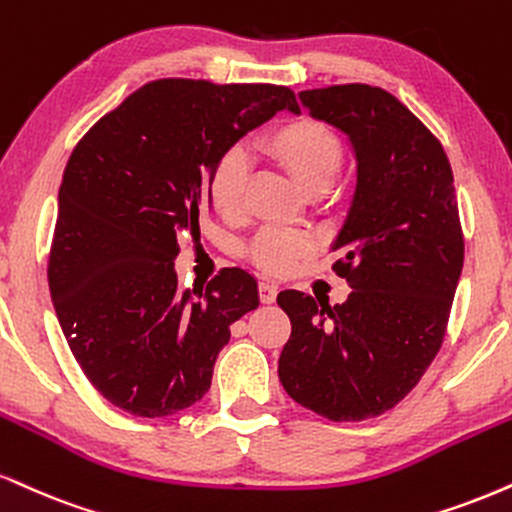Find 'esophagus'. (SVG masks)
<instances>
[{
	"label": "esophagus",
	"mask_w": 512,
	"mask_h": 512,
	"mask_svg": "<svg viewBox=\"0 0 512 512\" xmlns=\"http://www.w3.org/2000/svg\"><path fill=\"white\" fill-rule=\"evenodd\" d=\"M276 293H279V288H276L274 283H269V281L260 283V300L264 305H272L276 300Z\"/></svg>",
	"instance_id": "1"
}]
</instances>
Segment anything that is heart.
Segmentation results:
<instances>
[{
	"instance_id": "1",
	"label": "heart",
	"mask_w": 512,
	"mask_h": 512,
	"mask_svg": "<svg viewBox=\"0 0 512 512\" xmlns=\"http://www.w3.org/2000/svg\"><path fill=\"white\" fill-rule=\"evenodd\" d=\"M267 155L305 193H324L343 164V140L334 128L317 119L283 121L260 138ZM209 205L219 217L236 221L248 209V169L238 152H226L214 162L207 178ZM315 250V238L293 229H264L252 238L248 255L264 274H286L300 257Z\"/></svg>"
}]
</instances>
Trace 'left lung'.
Returning <instances> with one entry per match:
<instances>
[{"label":"left lung","instance_id":"8db88e82","mask_svg":"<svg viewBox=\"0 0 512 512\" xmlns=\"http://www.w3.org/2000/svg\"><path fill=\"white\" fill-rule=\"evenodd\" d=\"M300 100L355 147V200L331 264L353 291L334 307L279 293L291 317L279 379L324 420L362 422L396 408L446 338L465 260L453 171L439 138L391 92L346 83Z\"/></svg>","mask_w":512,"mask_h":512}]
</instances>
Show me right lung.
I'll use <instances>...</instances> for the list:
<instances>
[{
	"instance_id": "1",
	"label": "right lung",
	"mask_w": 512,
	"mask_h": 512,
	"mask_svg": "<svg viewBox=\"0 0 512 512\" xmlns=\"http://www.w3.org/2000/svg\"><path fill=\"white\" fill-rule=\"evenodd\" d=\"M286 85L162 78L128 95L73 147L59 190L47 281L88 381L135 417L197 403L231 324L260 305L257 281L221 269L181 291L178 236L200 231L214 162L279 109Z\"/></svg>"
}]
</instances>
